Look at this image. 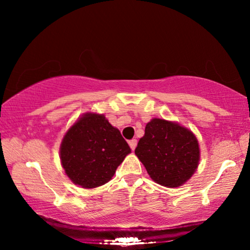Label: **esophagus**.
Listing matches in <instances>:
<instances>
[{
  "label": "esophagus",
  "instance_id": "1",
  "mask_svg": "<svg viewBox=\"0 0 250 250\" xmlns=\"http://www.w3.org/2000/svg\"><path fill=\"white\" fill-rule=\"evenodd\" d=\"M128 145L132 150H134L136 148V145H138V141H136V139H133L131 141H128Z\"/></svg>",
  "mask_w": 250,
  "mask_h": 250
}]
</instances>
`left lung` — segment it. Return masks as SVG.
<instances>
[{"label":"left lung","instance_id":"1","mask_svg":"<svg viewBox=\"0 0 250 250\" xmlns=\"http://www.w3.org/2000/svg\"><path fill=\"white\" fill-rule=\"evenodd\" d=\"M150 177L167 188L182 186L199 163V145L189 129L176 123L153 118L135 149Z\"/></svg>","mask_w":250,"mask_h":250}]
</instances>
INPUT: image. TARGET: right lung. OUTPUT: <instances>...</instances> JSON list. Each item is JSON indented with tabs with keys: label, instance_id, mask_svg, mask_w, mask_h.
I'll list each match as a JSON object with an SVG mask.
<instances>
[{
	"label": "right lung",
	"instance_id": "add662e5",
	"mask_svg": "<svg viewBox=\"0 0 250 250\" xmlns=\"http://www.w3.org/2000/svg\"><path fill=\"white\" fill-rule=\"evenodd\" d=\"M131 152L121 132L104 115L85 114L64 135L60 159L64 172L85 189L104 186Z\"/></svg>",
	"mask_w": 250,
	"mask_h": 250
}]
</instances>
